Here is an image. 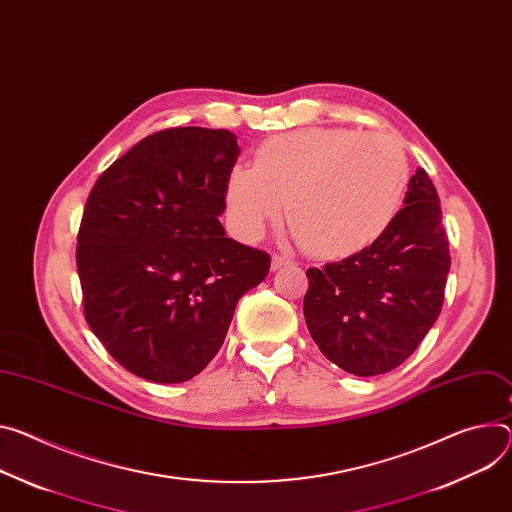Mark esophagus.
Returning a JSON list of instances; mask_svg holds the SVG:
<instances>
[{"label": "esophagus", "instance_id": "obj_1", "mask_svg": "<svg viewBox=\"0 0 512 512\" xmlns=\"http://www.w3.org/2000/svg\"><path fill=\"white\" fill-rule=\"evenodd\" d=\"M292 261L288 259V257H284V255H273L271 257V269L273 271H277V269H282V267H286V265H290Z\"/></svg>", "mask_w": 512, "mask_h": 512}]
</instances>
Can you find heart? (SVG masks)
Returning <instances> with one entry per match:
<instances>
[{"mask_svg":"<svg viewBox=\"0 0 512 512\" xmlns=\"http://www.w3.org/2000/svg\"><path fill=\"white\" fill-rule=\"evenodd\" d=\"M408 165L392 138L347 128H302L263 143L255 165L226 177V220L245 241L288 212L304 249L339 259L374 243L396 216Z\"/></svg>","mask_w":512,"mask_h":512,"instance_id":"b5f03b06","label":"heart"}]
</instances>
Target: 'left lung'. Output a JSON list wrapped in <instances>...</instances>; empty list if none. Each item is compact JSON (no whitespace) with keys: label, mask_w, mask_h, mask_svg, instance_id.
Instances as JSON below:
<instances>
[{"label":"left lung","mask_w":512,"mask_h":512,"mask_svg":"<svg viewBox=\"0 0 512 512\" xmlns=\"http://www.w3.org/2000/svg\"><path fill=\"white\" fill-rule=\"evenodd\" d=\"M451 257L439 196L425 169L408 181L404 208L359 253L310 267L306 327L353 376H380L408 359L435 324Z\"/></svg>","instance_id":"8db88e82"}]
</instances>
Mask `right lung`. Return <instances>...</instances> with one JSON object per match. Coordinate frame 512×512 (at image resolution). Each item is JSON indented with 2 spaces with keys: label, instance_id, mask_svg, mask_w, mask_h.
Wrapping results in <instances>:
<instances>
[{
  "label": "right lung",
  "instance_id": "add662e5",
  "mask_svg": "<svg viewBox=\"0 0 512 512\" xmlns=\"http://www.w3.org/2000/svg\"><path fill=\"white\" fill-rule=\"evenodd\" d=\"M230 130L155 132L114 161L91 190L77 271L85 320L108 353L157 384L192 380L224 343L243 294L269 255L226 237Z\"/></svg>",
  "mask_w": 512,
  "mask_h": 512
}]
</instances>
